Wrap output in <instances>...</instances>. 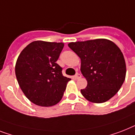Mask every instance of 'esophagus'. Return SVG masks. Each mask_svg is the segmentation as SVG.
I'll use <instances>...</instances> for the list:
<instances>
[{
	"label": "esophagus",
	"mask_w": 135,
	"mask_h": 135,
	"mask_svg": "<svg viewBox=\"0 0 135 135\" xmlns=\"http://www.w3.org/2000/svg\"><path fill=\"white\" fill-rule=\"evenodd\" d=\"M74 77H75V79H79V78H81V75L80 74V73H77L76 74H75Z\"/></svg>",
	"instance_id": "esophagus-1"
}]
</instances>
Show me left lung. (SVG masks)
<instances>
[{
  "mask_svg": "<svg viewBox=\"0 0 135 135\" xmlns=\"http://www.w3.org/2000/svg\"><path fill=\"white\" fill-rule=\"evenodd\" d=\"M80 58V71L87 81L81 94L89 101L105 103L124 82L126 66L120 49L108 39H97L68 44Z\"/></svg>",
  "mask_w": 135,
  "mask_h": 135,
  "instance_id": "left-lung-1",
  "label": "left lung"
}]
</instances>
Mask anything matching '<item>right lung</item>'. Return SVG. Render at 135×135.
<instances>
[{
    "label": "right lung",
    "mask_w": 135,
    "mask_h": 135,
    "mask_svg": "<svg viewBox=\"0 0 135 135\" xmlns=\"http://www.w3.org/2000/svg\"><path fill=\"white\" fill-rule=\"evenodd\" d=\"M63 48V43L35 41L22 50L17 59L15 73L18 85L37 105L58 103L71 80L62 75V68L56 63Z\"/></svg>",
    "instance_id": "add662e5"
}]
</instances>
